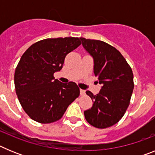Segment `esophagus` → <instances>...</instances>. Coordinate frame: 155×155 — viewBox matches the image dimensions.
<instances>
[{"label": "esophagus", "instance_id": "1", "mask_svg": "<svg viewBox=\"0 0 155 155\" xmlns=\"http://www.w3.org/2000/svg\"><path fill=\"white\" fill-rule=\"evenodd\" d=\"M80 94L81 95H84L85 94V91L83 89H80Z\"/></svg>", "mask_w": 155, "mask_h": 155}]
</instances>
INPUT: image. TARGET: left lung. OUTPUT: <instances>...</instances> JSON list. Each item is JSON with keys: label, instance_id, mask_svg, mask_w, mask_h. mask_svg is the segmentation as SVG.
<instances>
[{"label": "left lung", "instance_id": "8db88e82", "mask_svg": "<svg viewBox=\"0 0 155 155\" xmlns=\"http://www.w3.org/2000/svg\"><path fill=\"white\" fill-rule=\"evenodd\" d=\"M80 39L93 57L94 76L102 84L98 94L86 91L93 105L84 111V117L96 128L112 127L121 120L130 105L134 87L132 69L120 51L111 45L82 37Z\"/></svg>", "mask_w": 155, "mask_h": 155}]
</instances>
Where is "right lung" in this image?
<instances>
[{"label":"right lung","mask_w":155,"mask_h":155,"mask_svg":"<svg viewBox=\"0 0 155 155\" xmlns=\"http://www.w3.org/2000/svg\"><path fill=\"white\" fill-rule=\"evenodd\" d=\"M79 38L46 39L23 53L15 72L19 102L31 120L40 124L59 120L80 94L76 83H61L53 74L63 68L64 59L81 45Z\"/></svg>","instance_id":"right-lung-1"}]
</instances>
